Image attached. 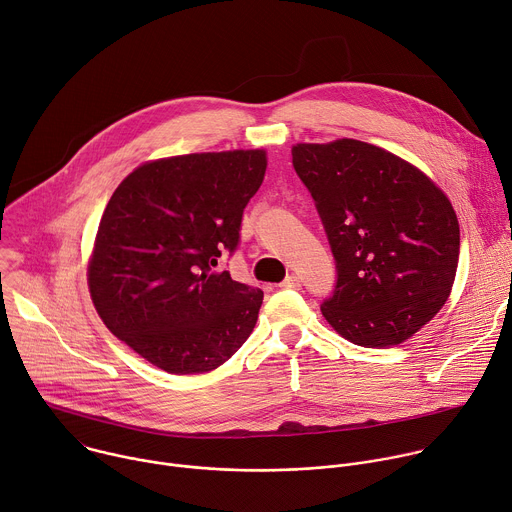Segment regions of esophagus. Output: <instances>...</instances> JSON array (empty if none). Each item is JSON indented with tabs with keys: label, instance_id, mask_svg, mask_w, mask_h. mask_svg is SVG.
Masks as SVG:
<instances>
[{
	"label": "esophagus",
	"instance_id": "obj_1",
	"mask_svg": "<svg viewBox=\"0 0 512 512\" xmlns=\"http://www.w3.org/2000/svg\"><path fill=\"white\" fill-rule=\"evenodd\" d=\"M282 288H292V290H300V286H302V280L296 276V274H292V276H286V280L280 284Z\"/></svg>",
	"mask_w": 512,
	"mask_h": 512
}]
</instances>
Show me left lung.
<instances>
[{
  "mask_svg": "<svg viewBox=\"0 0 512 512\" xmlns=\"http://www.w3.org/2000/svg\"><path fill=\"white\" fill-rule=\"evenodd\" d=\"M292 165L337 260L327 323L369 349L412 339L456 278L460 226L448 195L410 161L357 139L296 143Z\"/></svg>",
  "mask_w": 512,
  "mask_h": 512,
  "instance_id": "8db88e82",
  "label": "left lung"
}]
</instances>
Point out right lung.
I'll use <instances>...</instances> for the list:
<instances>
[{
  "mask_svg": "<svg viewBox=\"0 0 512 512\" xmlns=\"http://www.w3.org/2000/svg\"><path fill=\"white\" fill-rule=\"evenodd\" d=\"M266 165L264 149L153 159L109 199L86 268L90 298L107 329L151 365L214 371L254 331L264 292L214 268L236 250Z\"/></svg>",
  "mask_w": 512,
  "mask_h": 512,
  "instance_id": "obj_1",
  "label": "right lung"
}]
</instances>
